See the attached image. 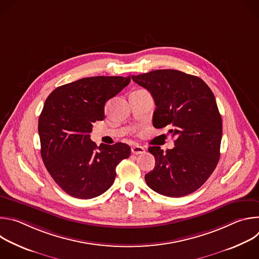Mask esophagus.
I'll list each match as a JSON object with an SVG mask.
<instances>
[{
  "label": "esophagus",
  "mask_w": 259,
  "mask_h": 259,
  "mask_svg": "<svg viewBox=\"0 0 259 259\" xmlns=\"http://www.w3.org/2000/svg\"><path fill=\"white\" fill-rule=\"evenodd\" d=\"M131 152L134 155H140V154H143L145 152V149L143 146H140V145H133L131 147Z\"/></svg>",
  "instance_id": "1"
}]
</instances>
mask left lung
Instances as JSON below:
<instances>
[{
  "label": "left lung",
  "mask_w": 259,
  "mask_h": 259,
  "mask_svg": "<svg viewBox=\"0 0 259 259\" xmlns=\"http://www.w3.org/2000/svg\"><path fill=\"white\" fill-rule=\"evenodd\" d=\"M132 80L155 100L154 127L170 128L174 147H149L156 165L144 178L153 191L183 197L201 188L217 166L223 121L213 92L199 77L176 69H157Z\"/></svg>",
  "instance_id": "8db88e82"
}]
</instances>
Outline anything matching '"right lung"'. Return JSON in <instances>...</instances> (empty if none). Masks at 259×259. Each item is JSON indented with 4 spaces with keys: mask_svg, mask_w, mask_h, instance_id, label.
<instances>
[{
    "mask_svg": "<svg viewBox=\"0 0 259 259\" xmlns=\"http://www.w3.org/2000/svg\"><path fill=\"white\" fill-rule=\"evenodd\" d=\"M130 81V77L83 78L47 97L38 125L41 155L51 177L69 196H100L114 183L118 164L130 156L126 143L97 146L90 139L92 124L104 118L105 102Z\"/></svg>",
    "mask_w": 259,
    "mask_h": 259,
    "instance_id": "add662e5",
    "label": "right lung"
}]
</instances>
